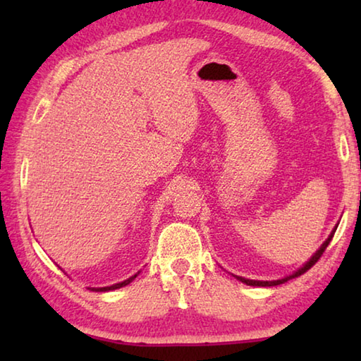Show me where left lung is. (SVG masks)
I'll use <instances>...</instances> for the list:
<instances>
[{"label": "left lung", "instance_id": "8db88e82", "mask_svg": "<svg viewBox=\"0 0 361 361\" xmlns=\"http://www.w3.org/2000/svg\"><path fill=\"white\" fill-rule=\"evenodd\" d=\"M336 229H338V224L334 226L333 231H331V234H329V235H328V239L322 243L320 248L317 250V252H315L312 256H310L309 261H305L301 267L296 269V271L293 272V274H290V276H286V277H283V279H277V280H252V279H245V277H240V276H234V277H235L237 280H240L242 283L250 285V286H276V285H280V283L288 282L290 279H295V277L302 276V274H304L305 271H309V269L312 267V266L315 264V262L320 259V256L323 255V252H325L326 247L329 245V242H331V239H333V235H334Z\"/></svg>", "mask_w": 361, "mask_h": 361}]
</instances>
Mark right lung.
Returning <instances> with one entry per match:
<instances>
[{"mask_svg": "<svg viewBox=\"0 0 361 361\" xmlns=\"http://www.w3.org/2000/svg\"><path fill=\"white\" fill-rule=\"evenodd\" d=\"M138 274H140V271L135 274V276H132V277H129L127 280H124V282H119V283H114V285H109V286H100V288H90V286H89V290H92V291H100V293L118 290V288H122V286H126V285H129L130 282H133V280H135V277L138 276Z\"/></svg>", "mask_w": 361, "mask_h": 361, "instance_id": "obj_1", "label": "right lung"}]
</instances>
